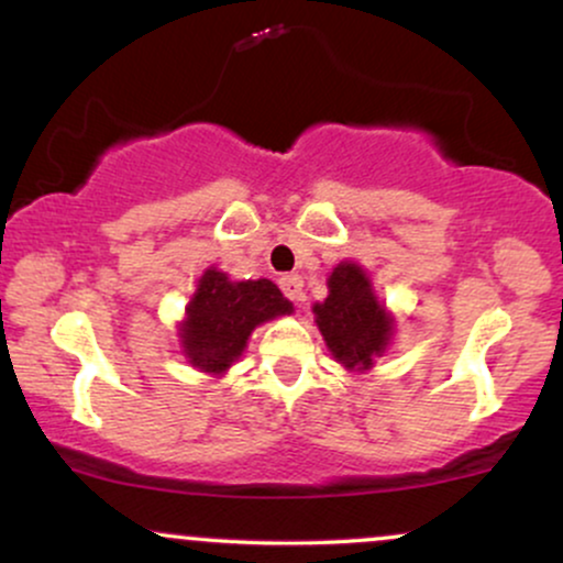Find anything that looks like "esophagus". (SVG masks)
<instances>
[{
	"label": "esophagus",
	"instance_id": "1",
	"mask_svg": "<svg viewBox=\"0 0 563 563\" xmlns=\"http://www.w3.org/2000/svg\"><path fill=\"white\" fill-rule=\"evenodd\" d=\"M280 288L290 301H296V303L303 301V280L299 275H283L280 277Z\"/></svg>",
	"mask_w": 563,
	"mask_h": 563
}]
</instances>
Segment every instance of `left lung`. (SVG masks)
<instances>
[{
    "mask_svg": "<svg viewBox=\"0 0 563 563\" xmlns=\"http://www.w3.org/2000/svg\"><path fill=\"white\" fill-rule=\"evenodd\" d=\"M331 357L349 373H365L389 349L397 320L357 262H339L328 275V296L312 307Z\"/></svg>",
    "mask_w": 563,
    "mask_h": 563,
    "instance_id": "1",
    "label": "left lung"
}]
</instances>
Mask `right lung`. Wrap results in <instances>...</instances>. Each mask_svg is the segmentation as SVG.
I'll list each match as a JSON object with an SVG mask.
<instances>
[{
  "mask_svg": "<svg viewBox=\"0 0 563 563\" xmlns=\"http://www.w3.org/2000/svg\"><path fill=\"white\" fill-rule=\"evenodd\" d=\"M294 312V303L267 277L230 280L228 273L209 267L198 277L177 335L183 357L196 371L224 376L249 346L262 322Z\"/></svg>",
  "mask_w": 563,
  "mask_h": 563,
  "instance_id": "right-lung-1",
  "label": "right lung"
}]
</instances>
